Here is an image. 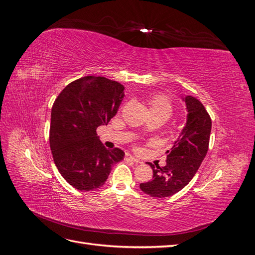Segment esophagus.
I'll list each match as a JSON object with an SVG mask.
<instances>
[{"mask_svg": "<svg viewBox=\"0 0 255 255\" xmlns=\"http://www.w3.org/2000/svg\"><path fill=\"white\" fill-rule=\"evenodd\" d=\"M125 158H126V160H132L133 163H135V164H140V163H141V161H140L139 159L134 157L133 155H130V154H126Z\"/></svg>", "mask_w": 255, "mask_h": 255, "instance_id": "esophagus-1", "label": "esophagus"}]
</instances>
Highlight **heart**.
Returning <instances> with one entry per match:
<instances>
[{
	"label": "heart",
	"instance_id": "1",
	"mask_svg": "<svg viewBox=\"0 0 255 255\" xmlns=\"http://www.w3.org/2000/svg\"><path fill=\"white\" fill-rule=\"evenodd\" d=\"M149 109L151 115H163L168 119L172 113V105L170 100L163 95L153 96L149 101Z\"/></svg>",
	"mask_w": 255,
	"mask_h": 255
}]
</instances>
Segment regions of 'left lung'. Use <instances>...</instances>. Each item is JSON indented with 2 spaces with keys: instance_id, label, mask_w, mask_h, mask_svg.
Here are the masks:
<instances>
[{
  "instance_id": "8db88e82",
  "label": "left lung",
  "mask_w": 255,
  "mask_h": 255,
  "mask_svg": "<svg viewBox=\"0 0 255 255\" xmlns=\"http://www.w3.org/2000/svg\"><path fill=\"white\" fill-rule=\"evenodd\" d=\"M187 121L183 132L170 150L166 152V166L160 168L149 164L153 179L141 183L144 194L155 198L170 197L183 189L197 173L210 143L212 120L198 99L186 96Z\"/></svg>"
}]
</instances>
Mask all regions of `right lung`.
Masks as SVG:
<instances>
[{
    "instance_id": "1",
    "label": "right lung",
    "mask_w": 255,
    "mask_h": 255,
    "mask_svg": "<svg viewBox=\"0 0 255 255\" xmlns=\"http://www.w3.org/2000/svg\"><path fill=\"white\" fill-rule=\"evenodd\" d=\"M125 87L103 76L88 75L63 89L52 107L50 146L59 173L74 188L84 191L103 186L112 167L125 152L107 150L97 128L117 114Z\"/></svg>"
}]
</instances>
